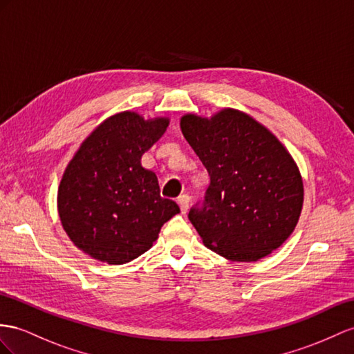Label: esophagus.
Returning a JSON list of instances; mask_svg holds the SVG:
<instances>
[{"label":"esophagus","mask_w":354,"mask_h":354,"mask_svg":"<svg viewBox=\"0 0 354 354\" xmlns=\"http://www.w3.org/2000/svg\"><path fill=\"white\" fill-rule=\"evenodd\" d=\"M178 203H179V207H180V212L185 214L188 211V205H189V197L188 194H183L178 197Z\"/></svg>","instance_id":"obj_1"}]
</instances>
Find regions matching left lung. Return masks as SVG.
I'll return each mask as SVG.
<instances>
[{
	"label": "left lung",
	"mask_w": 354,
	"mask_h": 354,
	"mask_svg": "<svg viewBox=\"0 0 354 354\" xmlns=\"http://www.w3.org/2000/svg\"><path fill=\"white\" fill-rule=\"evenodd\" d=\"M184 138L211 178L188 220L205 245L232 261H257L284 243L304 203L292 156L263 125L234 109L185 115Z\"/></svg>",
	"instance_id": "obj_1"
}]
</instances>
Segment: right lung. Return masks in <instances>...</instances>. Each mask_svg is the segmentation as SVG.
<instances>
[{"instance_id": "add662e5", "label": "right lung", "mask_w": 354, "mask_h": 354, "mask_svg": "<svg viewBox=\"0 0 354 354\" xmlns=\"http://www.w3.org/2000/svg\"><path fill=\"white\" fill-rule=\"evenodd\" d=\"M169 125L121 112L100 124L71 158L58 188L62 227L77 248L109 265L148 251L179 206L160 196L158 179L140 158Z\"/></svg>"}]
</instances>
